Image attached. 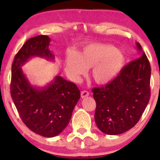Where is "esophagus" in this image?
<instances>
[{
  "label": "esophagus",
  "instance_id": "obj_1",
  "mask_svg": "<svg viewBox=\"0 0 160 160\" xmlns=\"http://www.w3.org/2000/svg\"><path fill=\"white\" fill-rule=\"evenodd\" d=\"M89 96V92L88 91V90H83V91H81V98H86V97H88Z\"/></svg>",
  "mask_w": 160,
  "mask_h": 160
}]
</instances>
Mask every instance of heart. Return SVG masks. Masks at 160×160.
<instances>
[{
	"mask_svg": "<svg viewBox=\"0 0 160 160\" xmlns=\"http://www.w3.org/2000/svg\"><path fill=\"white\" fill-rule=\"evenodd\" d=\"M125 57L114 46L94 43L85 46L81 51L69 52L64 61L65 71L73 81L90 68V77L95 83L104 84L111 81L122 70Z\"/></svg>",
	"mask_w": 160,
	"mask_h": 160,
	"instance_id": "b5f03b06",
	"label": "heart"
}]
</instances>
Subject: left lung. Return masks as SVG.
<instances>
[{"mask_svg":"<svg viewBox=\"0 0 160 160\" xmlns=\"http://www.w3.org/2000/svg\"><path fill=\"white\" fill-rule=\"evenodd\" d=\"M139 57L124 67L112 81L92 89L96 101L97 126L108 135L124 133L133 128L150 99L151 67L141 45Z\"/></svg>","mask_w":160,"mask_h":160,"instance_id":"left-lung-1","label":"left lung"}]
</instances>
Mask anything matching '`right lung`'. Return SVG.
Here are the masks:
<instances>
[{
  "mask_svg": "<svg viewBox=\"0 0 160 160\" xmlns=\"http://www.w3.org/2000/svg\"><path fill=\"white\" fill-rule=\"evenodd\" d=\"M51 39L38 35L25 42L18 52L11 67V95L19 116L25 125L43 137H54L68 125L72 111L80 98L75 83L56 76L42 88L30 84L22 67L33 56L54 59L49 49Z\"/></svg>",
  "mask_w": 160,
  "mask_h": 160,
  "instance_id": "1",
  "label": "right lung"
}]
</instances>
